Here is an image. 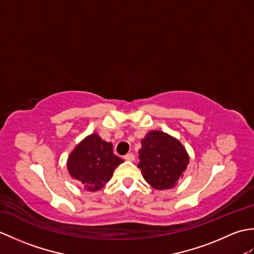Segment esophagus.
Here are the masks:
<instances>
[{
	"label": "esophagus",
	"instance_id": "esophagus-1",
	"mask_svg": "<svg viewBox=\"0 0 254 254\" xmlns=\"http://www.w3.org/2000/svg\"><path fill=\"white\" fill-rule=\"evenodd\" d=\"M124 158H126L127 160L133 161L134 159H135V156H134V154H133V153H127L126 156H124Z\"/></svg>",
	"mask_w": 254,
	"mask_h": 254
}]
</instances>
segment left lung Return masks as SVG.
Wrapping results in <instances>:
<instances>
[{
	"instance_id": "obj_1",
	"label": "left lung",
	"mask_w": 254,
	"mask_h": 254,
	"mask_svg": "<svg viewBox=\"0 0 254 254\" xmlns=\"http://www.w3.org/2000/svg\"><path fill=\"white\" fill-rule=\"evenodd\" d=\"M138 154L137 167L144 179L156 190L174 188L189 164L182 144L160 131L149 132L142 139Z\"/></svg>"
}]
</instances>
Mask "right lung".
I'll use <instances>...</instances> for the list:
<instances>
[{
    "label": "right lung",
    "mask_w": 254,
    "mask_h": 254,
    "mask_svg": "<svg viewBox=\"0 0 254 254\" xmlns=\"http://www.w3.org/2000/svg\"><path fill=\"white\" fill-rule=\"evenodd\" d=\"M123 159L113 154L111 143L97 134L83 139L67 159V170L75 180L82 182L86 191H98L111 179L113 171Z\"/></svg>",
    "instance_id": "add662e5"
}]
</instances>
